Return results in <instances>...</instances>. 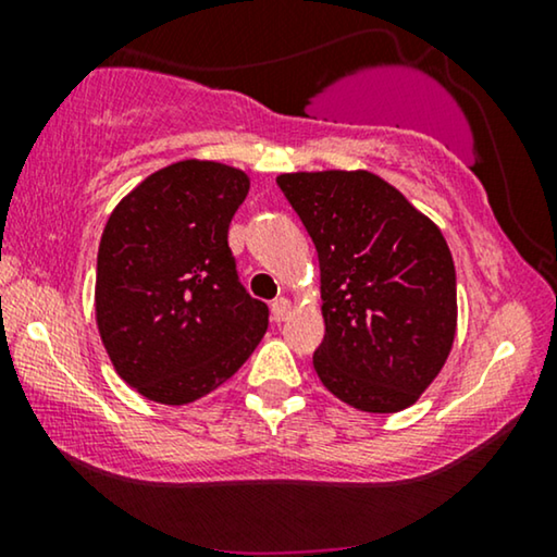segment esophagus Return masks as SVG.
Here are the masks:
<instances>
[{"label": "esophagus", "instance_id": "esophagus-1", "mask_svg": "<svg viewBox=\"0 0 557 557\" xmlns=\"http://www.w3.org/2000/svg\"><path fill=\"white\" fill-rule=\"evenodd\" d=\"M271 317H273V322H286V319L292 317V301L284 299V296L273 301L271 304Z\"/></svg>", "mask_w": 557, "mask_h": 557}]
</instances>
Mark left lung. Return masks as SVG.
Masks as SVG:
<instances>
[{"instance_id":"obj_1","label":"left lung","mask_w":557,"mask_h":557,"mask_svg":"<svg viewBox=\"0 0 557 557\" xmlns=\"http://www.w3.org/2000/svg\"><path fill=\"white\" fill-rule=\"evenodd\" d=\"M276 182L319 256V380L364 413L413 406L456 334V271L444 235L372 172H294Z\"/></svg>"}]
</instances>
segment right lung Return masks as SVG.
<instances>
[{
    "label": "right lung",
    "mask_w": 557,
    "mask_h": 557,
    "mask_svg": "<svg viewBox=\"0 0 557 557\" xmlns=\"http://www.w3.org/2000/svg\"><path fill=\"white\" fill-rule=\"evenodd\" d=\"M246 172L170 164L111 212L98 246L96 322L124 383L185 406L233 377L269 330V307L243 288L227 227Z\"/></svg>",
    "instance_id": "right-lung-1"
}]
</instances>
